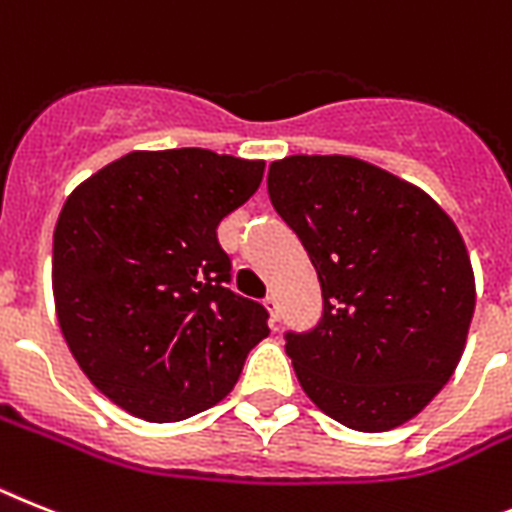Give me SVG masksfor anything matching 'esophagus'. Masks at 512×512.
<instances>
[{"mask_svg":"<svg viewBox=\"0 0 512 512\" xmlns=\"http://www.w3.org/2000/svg\"><path fill=\"white\" fill-rule=\"evenodd\" d=\"M265 307H268V312H270V320H273V322L281 320V307H278L276 294H268V296H265Z\"/></svg>","mask_w":512,"mask_h":512,"instance_id":"34e87169","label":"esophagus"}]
</instances>
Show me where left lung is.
I'll list each match as a JSON object with an SVG mask.
<instances>
[{
	"label": "left lung",
	"instance_id": "obj_1",
	"mask_svg": "<svg viewBox=\"0 0 512 512\" xmlns=\"http://www.w3.org/2000/svg\"><path fill=\"white\" fill-rule=\"evenodd\" d=\"M268 192L322 289L320 322L283 336L304 393L359 432L409 422L455 372L474 317L455 223L419 187L349 156L273 161Z\"/></svg>",
	"mask_w": 512,
	"mask_h": 512
}]
</instances>
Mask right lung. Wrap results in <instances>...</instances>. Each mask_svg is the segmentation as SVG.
I'll list each match as a JSON object with an SVG mask.
<instances>
[{
    "label": "right lung",
    "mask_w": 512,
    "mask_h": 512,
    "mask_svg": "<svg viewBox=\"0 0 512 512\" xmlns=\"http://www.w3.org/2000/svg\"><path fill=\"white\" fill-rule=\"evenodd\" d=\"M265 161L135 150L85 179L54 229L62 336L88 380L145 422H182L231 393L268 309L229 289L218 223Z\"/></svg>",
    "instance_id": "obj_1"
}]
</instances>
